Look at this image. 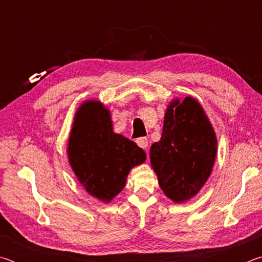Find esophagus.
Returning <instances> with one entry per match:
<instances>
[{
	"instance_id": "34e87169",
	"label": "esophagus",
	"mask_w": 262,
	"mask_h": 262,
	"mask_svg": "<svg viewBox=\"0 0 262 262\" xmlns=\"http://www.w3.org/2000/svg\"><path fill=\"white\" fill-rule=\"evenodd\" d=\"M136 143H137V145H139L140 148H142V149H147L149 142H148L147 137H140V139L136 140Z\"/></svg>"
}]
</instances>
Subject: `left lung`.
Wrapping results in <instances>:
<instances>
[{"label":"left lung","mask_w":262,"mask_h":262,"mask_svg":"<svg viewBox=\"0 0 262 262\" xmlns=\"http://www.w3.org/2000/svg\"><path fill=\"white\" fill-rule=\"evenodd\" d=\"M217 150L214 129L201 105L192 97L168 105L161 140L150 148L158 183L174 202L188 200L210 176Z\"/></svg>","instance_id":"obj_1"}]
</instances>
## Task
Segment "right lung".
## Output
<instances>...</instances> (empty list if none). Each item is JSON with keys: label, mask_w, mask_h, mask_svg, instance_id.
<instances>
[{"label": "right lung", "mask_w": 262, "mask_h": 262, "mask_svg": "<svg viewBox=\"0 0 262 262\" xmlns=\"http://www.w3.org/2000/svg\"><path fill=\"white\" fill-rule=\"evenodd\" d=\"M68 156L86 192L107 202L125 187L130 168L145 161L144 151L136 143L114 134L108 111L94 100L77 111Z\"/></svg>", "instance_id": "1"}]
</instances>
